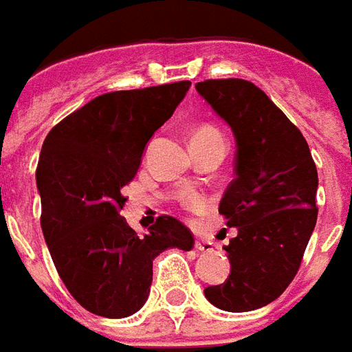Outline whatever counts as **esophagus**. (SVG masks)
Instances as JSON below:
<instances>
[{"label":"esophagus","instance_id":"obj_1","mask_svg":"<svg viewBox=\"0 0 352 352\" xmlns=\"http://www.w3.org/2000/svg\"><path fill=\"white\" fill-rule=\"evenodd\" d=\"M195 250L212 252V250H214V246H212V243H204V241H199V239H197V241H195Z\"/></svg>","mask_w":352,"mask_h":352}]
</instances>
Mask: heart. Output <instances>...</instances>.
<instances>
[{"instance_id":"heart-1","label":"heart","mask_w":352,"mask_h":352,"mask_svg":"<svg viewBox=\"0 0 352 352\" xmlns=\"http://www.w3.org/2000/svg\"><path fill=\"white\" fill-rule=\"evenodd\" d=\"M216 140H223V136L220 134V131H216L214 126L210 124H203L199 126L193 134H191V144H204V142H216ZM188 204L189 206H203V199L197 195L188 197Z\"/></svg>"}]
</instances>
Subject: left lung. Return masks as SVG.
Wrapping results in <instances>:
<instances>
[{"instance_id": "1", "label": "left lung", "mask_w": 352, "mask_h": 352, "mask_svg": "<svg viewBox=\"0 0 352 352\" xmlns=\"http://www.w3.org/2000/svg\"><path fill=\"white\" fill-rule=\"evenodd\" d=\"M195 89L236 144L235 180L218 208L236 229L223 246L231 273L204 296L221 311L246 313L275 301L298 273L316 226L318 174L303 134L256 85L208 79Z\"/></svg>"}]
</instances>
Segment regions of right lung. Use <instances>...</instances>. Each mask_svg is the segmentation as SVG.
Wrapping results in <instances>:
<instances>
[{
	"instance_id": "obj_1",
	"label": "right lung",
	"mask_w": 352,
	"mask_h": 352,
	"mask_svg": "<svg viewBox=\"0 0 352 352\" xmlns=\"http://www.w3.org/2000/svg\"><path fill=\"white\" fill-rule=\"evenodd\" d=\"M189 87L178 81L102 94L45 138L36 172L45 243L62 283L94 315L124 318L140 311L157 256L193 248V233L172 216H159L144 236L121 216V191Z\"/></svg>"
}]
</instances>
